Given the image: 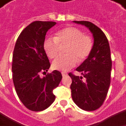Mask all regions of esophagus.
<instances>
[{"label": "esophagus", "mask_w": 126, "mask_h": 126, "mask_svg": "<svg viewBox=\"0 0 126 126\" xmlns=\"http://www.w3.org/2000/svg\"><path fill=\"white\" fill-rule=\"evenodd\" d=\"M62 77L63 78H64V77H66V76H67V73H62Z\"/></svg>", "instance_id": "esophagus-1"}]
</instances>
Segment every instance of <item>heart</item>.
<instances>
[{
    "label": "heart",
    "instance_id": "heart-1",
    "mask_svg": "<svg viewBox=\"0 0 126 126\" xmlns=\"http://www.w3.org/2000/svg\"><path fill=\"white\" fill-rule=\"evenodd\" d=\"M64 45H67L64 51L66 55L55 59L52 67L66 72L73 68L78 61L82 62L88 58L93 48V41L90 36L84 35L79 29L68 27L58 31L54 39H45L43 47L48 58L54 59L59 54V46Z\"/></svg>",
    "mask_w": 126,
    "mask_h": 126
}]
</instances>
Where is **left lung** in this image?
<instances>
[{"label":"left lung","mask_w":126,"mask_h":126,"mask_svg":"<svg viewBox=\"0 0 126 126\" xmlns=\"http://www.w3.org/2000/svg\"><path fill=\"white\" fill-rule=\"evenodd\" d=\"M84 25L93 34V46L88 57L76 68L82 77L75 76L71 73V85L73 100L79 108L84 110H95L103 104L110 84L112 60L108 39L104 33L92 22L73 21Z\"/></svg>","instance_id":"left-lung-1"}]
</instances>
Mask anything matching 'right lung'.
Masks as SVG:
<instances>
[{
	"label": "right lung",
	"mask_w": 126,
	"mask_h": 126,
	"mask_svg": "<svg viewBox=\"0 0 126 126\" xmlns=\"http://www.w3.org/2000/svg\"><path fill=\"white\" fill-rule=\"evenodd\" d=\"M55 22L35 21L21 32L13 53V81L18 97L26 108L42 111L49 107L55 96L53 91L62 76L55 70L45 77L40 72L48 71L51 64L44 49L45 35Z\"/></svg>",
	"instance_id": "obj_1"
}]
</instances>
